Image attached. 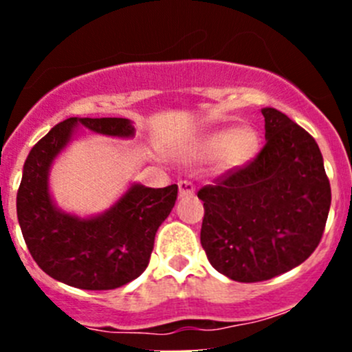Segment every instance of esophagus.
Instances as JSON below:
<instances>
[{
  "instance_id": "1",
  "label": "esophagus",
  "mask_w": 352,
  "mask_h": 352,
  "mask_svg": "<svg viewBox=\"0 0 352 352\" xmlns=\"http://www.w3.org/2000/svg\"><path fill=\"white\" fill-rule=\"evenodd\" d=\"M194 192H196V189H194L192 184L187 182V180H180L179 182V197L194 196Z\"/></svg>"
}]
</instances>
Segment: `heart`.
<instances>
[{"mask_svg": "<svg viewBox=\"0 0 352 352\" xmlns=\"http://www.w3.org/2000/svg\"><path fill=\"white\" fill-rule=\"evenodd\" d=\"M258 148L261 138L254 127H221L201 134L190 146V153L199 162L219 160L223 170H235L247 165Z\"/></svg>", "mask_w": 352, "mask_h": 352, "instance_id": "heart-1", "label": "heart"}]
</instances>
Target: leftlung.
<instances>
[{"instance_id": "1", "label": "left lung", "mask_w": 352, "mask_h": 352, "mask_svg": "<svg viewBox=\"0 0 352 352\" xmlns=\"http://www.w3.org/2000/svg\"><path fill=\"white\" fill-rule=\"evenodd\" d=\"M261 112L265 146L257 158L197 194L202 248L216 271L239 283L267 281L307 261L330 209L317 141L286 113Z\"/></svg>"}]
</instances>
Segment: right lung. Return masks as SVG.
<instances>
[{"label":"right lung","mask_w":352,"mask_h":352,"mask_svg":"<svg viewBox=\"0 0 352 352\" xmlns=\"http://www.w3.org/2000/svg\"><path fill=\"white\" fill-rule=\"evenodd\" d=\"M80 129L131 140L133 120L69 117L30 150L16 194V216L38 267L80 289H116L140 278L150 262L155 235L175 206V184L153 189L131 182L110 208L90 216L65 211L51 192V168Z\"/></svg>","instance_id":"add662e5"}]
</instances>
